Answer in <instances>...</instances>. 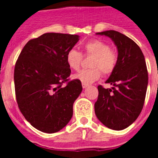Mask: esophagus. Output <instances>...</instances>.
Returning <instances> with one entry per match:
<instances>
[{"instance_id":"obj_1","label":"esophagus","mask_w":158,"mask_h":158,"mask_svg":"<svg viewBox=\"0 0 158 158\" xmlns=\"http://www.w3.org/2000/svg\"><path fill=\"white\" fill-rule=\"evenodd\" d=\"M82 86H83V88H84V89H85V88H87V87L89 86V84H84V83H82Z\"/></svg>"}]
</instances>
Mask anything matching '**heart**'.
<instances>
[{"label":"heart","instance_id":"heart-1","mask_svg":"<svg viewBox=\"0 0 158 158\" xmlns=\"http://www.w3.org/2000/svg\"><path fill=\"white\" fill-rule=\"evenodd\" d=\"M84 50L85 55L94 56L91 61L93 68L82 69L74 75V79H79L84 84H90L100 78L102 72L104 74H110L115 69L118 56L115 51L110 49L108 43L98 39L89 41L84 45ZM82 59L83 55L74 48L69 49L65 56L68 66L74 70L79 69Z\"/></svg>","mask_w":158,"mask_h":158}]
</instances>
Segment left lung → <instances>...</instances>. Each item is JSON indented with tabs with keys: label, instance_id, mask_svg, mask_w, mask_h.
Returning <instances> with one entry per match:
<instances>
[{
	"label": "left lung",
	"instance_id": "obj_1",
	"mask_svg": "<svg viewBox=\"0 0 158 158\" xmlns=\"http://www.w3.org/2000/svg\"><path fill=\"white\" fill-rule=\"evenodd\" d=\"M97 34L111 38L117 47L118 61L106 81L112 88L98 87L95 114L109 129L124 130L135 122L143 107L148 81L144 56L132 39L117 31H104Z\"/></svg>",
	"mask_w": 158,
	"mask_h": 158
}]
</instances>
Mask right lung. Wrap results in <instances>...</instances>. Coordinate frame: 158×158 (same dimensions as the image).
<instances>
[{
  "instance_id": "add662e5",
  "label": "right lung",
  "mask_w": 158,
  "mask_h": 158,
  "mask_svg": "<svg viewBox=\"0 0 158 158\" xmlns=\"http://www.w3.org/2000/svg\"><path fill=\"white\" fill-rule=\"evenodd\" d=\"M79 36L48 33L26 43L15 63L16 101L27 121L42 132L56 133L69 123L73 104L82 92L79 79L69 80L67 52Z\"/></svg>"
}]
</instances>
